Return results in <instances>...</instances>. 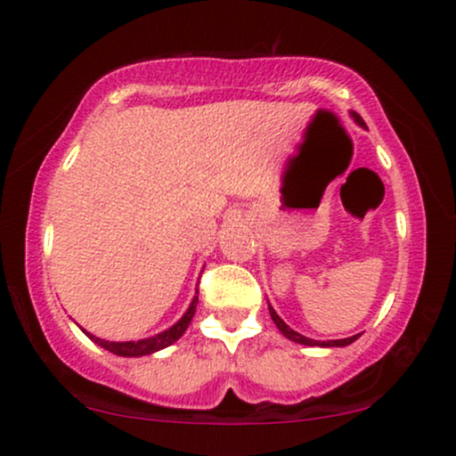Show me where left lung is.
<instances>
[{
    "mask_svg": "<svg viewBox=\"0 0 456 456\" xmlns=\"http://www.w3.org/2000/svg\"><path fill=\"white\" fill-rule=\"evenodd\" d=\"M354 115V119L360 126H366L364 122H362V118L357 113H351ZM269 314H271V320L275 322V326L280 328V332L284 334L286 338H290V341H295V343H301V345H309V347H315V345H318V347H345V345H349V343H354L357 337H360V334H355V337H349V338H338V341H314V338H307V337H303V334H298V332H295L292 330L290 326H286L284 324V320L280 318L278 314H275L273 311V307H271L269 305Z\"/></svg>",
    "mask_w": 456,
    "mask_h": 456,
    "instance_id": "1",
    "label": "left lung"
}]
</instances>
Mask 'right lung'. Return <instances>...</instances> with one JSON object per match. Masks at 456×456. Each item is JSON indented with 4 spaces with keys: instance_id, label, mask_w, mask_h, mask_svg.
I'll list each match as a JSON object with an SVG mask.
<instances>
[{
    "instance_id": "1",
    "label": "right lung",
    "mask_w": 456,
    "mask_h": 456,
    "mask_svg": "<svg viewBox=\"0 0 456 456\" xmlns=\"http://www.w3.org/2000/svg\"><path fill=\"white\" fill-rule=\"evenodd\" d=\"M195 307H198V297L193 298L191 305H189L187 314L183 315L181 320L176 322L175 326L168 328V330L155 334V337H149V338H142V341H126V343H113V341H102L99 337H92L90 332H86L88 337L92 338L94 343H99L101 347H105L107 351H111L115 355H124V357H138V355H149L153 354V351H159L164 347H168L178 338L183 337V332L187 330L189 322L193 320V314H195Z\"/></svg>"
}]
</instances>
